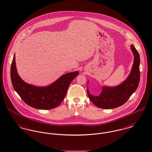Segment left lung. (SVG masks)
<instances>
[{
    "label": "left lung",
    "instance_id": "obj_1",
    "mask_svg": "<svg viewBox=\"0 0 152 152\" xmlns=\"http://www.w3.org/2000/svg\"><path fill=\"white\" fill-rule=\"evenodd\" d=\"M131 49L134 56V64L129 75L123 83L114 87L103 86L99 96L90 94L87 88L89 99L97 107L104 109L120 107L124 104L137 90L140 80V57L133 45H131Z\"/></svg>",
    "mask_w": 152,
    "mask_h": 152
}]
</instances>
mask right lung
Listing matches in <instances>:
<instances>
[{"instance_id":"add662e5","label":"right lung","mask_w":152,"mask_h":152,"mask_svg":"<svg viewBox=\"0 0 152 152\" xmlns=\"http://www.w3.org/2000/svg\"><path fill=\"white\" fill-rule=\"evenodd\" d=\"M79 74L78 71L61 75L47 86H36L24 82L18 75L15 55L11 65L10 76L14 90L29 106L41 110H49L57 107L66 95L71 81Z\"/></svg>"}]
</instances>
